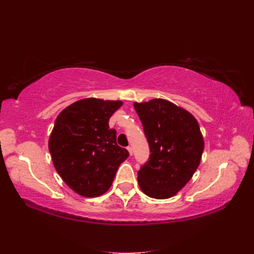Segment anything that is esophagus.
Masks as SVG:
<instances>
[{
  "mask_svg": "<svg viewBox=\"0 0 254 254\" xmlns=\"http://www.w3.org/2000/svg\"><path fill=\"white\" fill-rule=\"evenodd\" d=\"M127 150L129 151L130 156H132V147H131V146H128V147H127Z\"/></svg>",
  "mask_w": 254,
  "mask_h": 254,
  "instance_id": "1",
  "label": "esophagus"
}]
</instances>
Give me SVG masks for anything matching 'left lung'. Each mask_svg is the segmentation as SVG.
<instances>
[{
	"label": "left lung",
	"mask_w": 254,
	"mask_h": 254,
	"mask_svg": "<svg viewBox=\"0 0 254 254\" xmlns=\"http://www.w3.org/2000/svg\"><path fill=\"white\" fill-rule=\"evenodd\" d=\"M134 109L150 151L137 172L139 186L149 197L170 198L190 180L200 163L204 143L198 122L162 98L134 103Z\"/></svg>",
	"instance_id": "1"
}]
</instances>
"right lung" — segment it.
Returning <instances> with one entry per match:
<instances>
[{
  "label": "right lung",
  "mask_w": 254,
  "mask_h": 254,
  "mask_svg": "<svg viewBox=\"0 0 254 254\" xmlns=\"http://www.w3.org/2000/svg\"><path fill=\"white\" fill-rule=\"evenodd\" d=\"M121 101L86 98L60 112L49 140L57 173L76 193L97 197L111 187L129 152L117 143V130L109 119Z\"/></svg>",
  "instance_id": "right-lung-1"
}]
</instances>
